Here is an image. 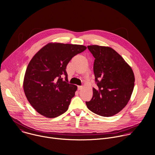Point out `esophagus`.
Returning <instances> with one entry per match:
<instances>
[{
  "mask_svg": "<svg viewBox=\"0 0 155 155\" xmlns=\"http://www.w3.org/2000/svg\"><path fill=\"white\" fill-rule=\"evenodd\" d=\"M83 88V86H78V90H81Z\"/></svg>",
  "mask_w": 155,
  "mask_h": 155,
  "instance_id": "obj_1",
  "label": "esophagus"
}]
</instances>
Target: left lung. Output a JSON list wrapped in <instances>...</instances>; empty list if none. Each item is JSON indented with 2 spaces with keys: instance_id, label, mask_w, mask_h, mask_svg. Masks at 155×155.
I'll return each mask as SVG.
<instances>
[{
  "instance_id": "8db88e82",
  "label": "left lung",
  "mask_w": 155,
  "mask_h": 155,
  "mask_svg": "<svg viewBox=\"0 0 155 155\" xmlns=\"http://www.w3.org/2000/svg\"><path fill=\"white\" fill-rule=\"evenodd\" d=\"M87 48L95 58L94 73L97 89L93 88L87 108L102 117H112L127 105L134 87L135 77L130 66L113 48L90 45Z\"/></svg>"
}]
</instances>
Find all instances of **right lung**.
<instances>
[{
  "label": "right lung",
  "instance_id": "1",
  "mask_svg": "<svg viewBox=\"0 0 155 155\" xmlns=\"http://www.w3.org/2000/svg\"><path fill=\"white\" fill-rule=\"evenodd\" d=\"M86 49L84 45L51 42L33 56L25 72L23 89L38 114L53 118L68 110L77 86L68 83L66 66L74 56Z\"/></svg>",
  "mask_w": 155,
  "mask_h": 155
}]
</instances>
